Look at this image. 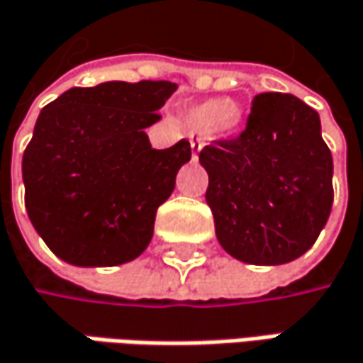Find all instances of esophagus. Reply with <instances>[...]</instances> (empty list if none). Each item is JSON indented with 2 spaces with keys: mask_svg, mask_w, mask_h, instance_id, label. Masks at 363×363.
Segmentation results:
<instances>
[{
  "mask_svg": "<svg viewBox=\"0 0 363 363\" xmlns=\"http://www.w3.org/2000/svg\"><path fill=\"white\" fill-rule=\"evenodd\" d=\"M201 147H203L201 141H197V139H193V141H191V150H193V160H197V154L201 152Z\"/></svg>",
  "mask_w": 363,
  "mask_h": 363,
  "instance_id": "1",
  "label": "esophagus"
}]
</instances>
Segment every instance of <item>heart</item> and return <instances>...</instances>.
Returning a JSON list of instances; mask_svg holds the SVG:
<instances>
[{
  "label": "heart",
  "instance_id": "heart-1",
  "mask_svg": "<svg viewBox=\"0 0 363 363\" xmlns=\"http://www.w3.org/2000/svg\"><path fill=\"white\" fill-rule=\"evenodd\" d=\"M184 123L193 133L232 138L245 127V111L232 98H207L184 108Z\"/></svg>",
  "mask_w": 363,
  "mask_h": 363
}]
</instances>
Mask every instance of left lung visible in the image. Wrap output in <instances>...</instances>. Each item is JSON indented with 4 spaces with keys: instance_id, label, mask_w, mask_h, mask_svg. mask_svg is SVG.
<instances>
[{
    "instance_id": "1",
    "label": "left lung",
    "mask_w": 363,
    "mask_h": 363,
    "mask_svg": "<svg viewBox=\"0 0 363 363\" xmlns=\"http://www.w3.org/2000/svg\"><path fill=\"white\" fill-rule=\"evenodd\" d=\"M199 162L216 236L230 257L284 265L316 242L333 205V156L306 102L259 94L245 133L203 147Z\"/></svg>"
}]
</instances>
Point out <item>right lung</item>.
Listing matches in <instances>:
<instances>
[{"label":"right lung","mask_w":363,"mask_h":363,"mask_svg":"<svg viewBox=\"0 0 363 363\" xmlns=\"http://www.w3.org/2000/svg\"><path fill=\"white\" fill-rule=\"evenodd\" d=\"M177 88L164 79L102 82L40 111L22 181L34 230L61 261L115 267L147 248L156 211L191 160L189 141L154 150L145 133Z\"/></svg>","instance_id":"right-lung-1"}]
</instances>
